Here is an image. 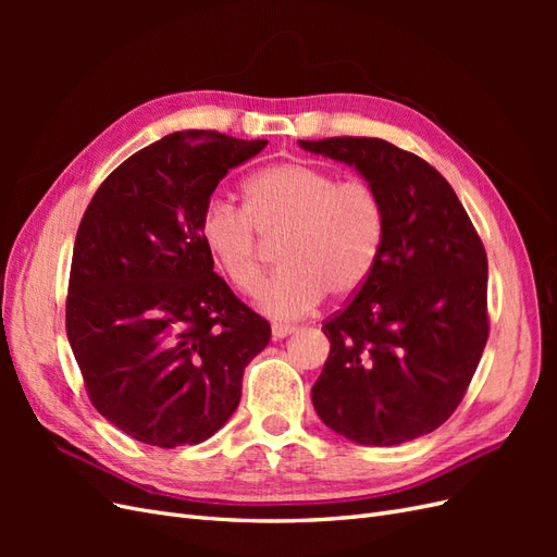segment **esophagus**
Segmentation results:
<instances>
[{
    "mask_svg": "<svg viewBox=\"0 0 557 557\" xmlns=\"http://www.w3.org/2000/svg\"><path fill=\"white\" fill-rule=\"evenodd\" d=\"M295 330L297 327H293V325H272V336L274 339H285V336H290V334H295Z\"/></svg>",
    "mask_w": 557,
    "mask_h": 557,
    "instance_id": "1",
    "label": "esophagus"
}]
</instances>
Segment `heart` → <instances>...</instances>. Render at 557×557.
<instances>
[{"label":"heart","mask_w":557,"mask_h":557,"mask_svg":"<svg viewBox=\"0 0 557 557\" xmlns=\"http://www.w3.org/2000/svg\"><path fill=\"white\" fill-rule=\"evenodd\" d=\"M385 207L362 178L339 181L309 162H281L244 183V209L211 199L199 218V237L234 288L250 295L262 278L258 246L283 234L278 272L258 295L274 320H295L332 297L360 290L385 242Z\"/></svg>","instance_id":"obj_1"}]
</instances>
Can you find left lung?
Here are the masks:
<instances>
[{"label": "left lung", "mask_w": 557, "mask_h": 557, "mask_svg": "<svg viewBox=\"0 0 557 557\" xmlns=\"http://www.w3.org/2000/svg\"><path fill=\"white\" fill-rule=\"evenodd\" d=\"M372 183L385 207L374 272L323 325L311 387L323 423L362 446H397L446 423L487 342V258L448 181L383 139L299 141Z\"/></svg>", "instance_id": "1"}]
</instances>
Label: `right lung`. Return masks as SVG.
I'll return each instance as SVG.
<instances>
[{"mask_svg": "<svg viewBox=\"0 0 557 557\" xmlns=\"http://www.w3.org/2000/svg\"><path fill=\"white\" fill-rule=\"evenodd\" d=\"M264 139L174 132L99 185L78 225L66 339L95 409L132 440L207 442L237 411L269 323L213 272L199 218Z\"/></svg>", "mask_w": 557, "mask_h": 557, "instance_id": "obj_1", "label": "right lung"}]
</instances>
